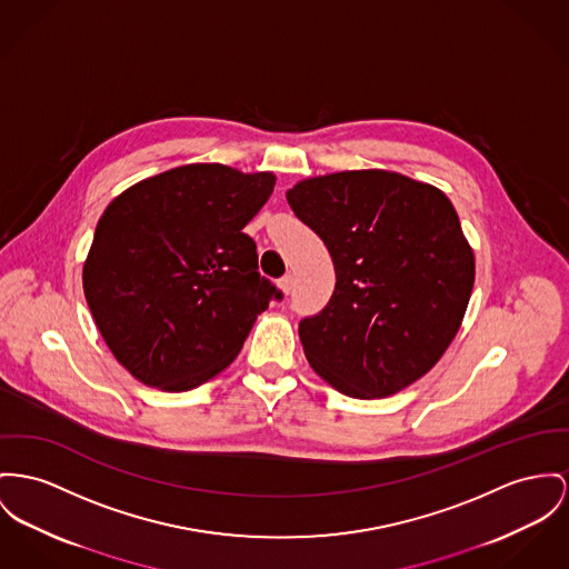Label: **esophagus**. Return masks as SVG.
<instances>
[{"instance_id": "34e87169", "label": "esophagus", "mask_w": 569, "mask_h": 569, "mask_svg": "<svg viewBox=\"0 0 569 569\" xmlns=\"http://www.w3.org/2000/svg\"><path fill=\"white\" fill-rule=\"evenodd\" d=\"M278 287H280V291L282 293H291V289H293V276L291 273H287V276H282L280 280H278Z\"/></svg>"}]
</instances>
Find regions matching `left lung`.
<instances>
[{
    "mask_svg": "<svg viewBox=\"0 0 569 569\" xmlns=\"http://www.w3.org/2000/svg\"><path fill=\"white\" fill-rule=\"evenodd\" d=\"M287 200L337 273L330 302L300 321L310 367L356 399L422 378L453 341L475 284L451 200L386 170L306 179Z\"/></svg>",
    "mask_w": 569,
    "mask_h": 569,
    "instance_id": "1",
    "label": "left lung"
}]
</instances>
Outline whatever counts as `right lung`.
<instances>
[{
    "instance_id": "add662e5",
    "label": "right lung",
    "mask_w": 569,
    "mask_h": 569,
    "mask_svg": "<svg viewBox=\"0 0 569 569\" xmlns=\"http://www.w3.org/2000/svg\"><path fill=\"white\" fill-rule=\"evenodd\" d=\"M271 172L190 163L110 202L83 266V293L116 360L142 383L183 392L224 371L282 291L259 273L243 227Z\"/></svg>"
}]
</instances>
